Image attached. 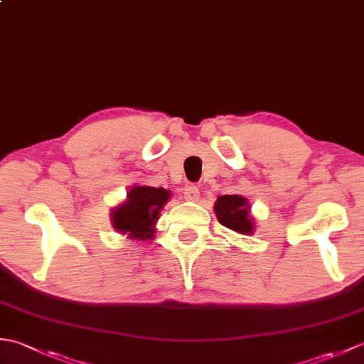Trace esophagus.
Instances as JSON below:
<instances>
[{"label": "esophagus", "mask_w": 364, "mask_h": 364, "mask_svg": "<svg viewBox=\"0 0 364 364\" xmlns=\"http://www.w3.org/2000/svg\"><path fill=\"white\" fill-rule=\"evenodd\" d=\"M200 197V191L194 184H188L186 188H184V198L188 200V202H196Z\"/></svg>", "instance_id": "esophagus-1"}]
</instances>
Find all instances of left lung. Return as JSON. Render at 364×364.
I'll use <instances>...</instances> for the list:
<instances>
[{
    "label": "left lung",
    "instance_id": "obj_1",
    "mask_svg": "<svg viewBox=\"0 0 364 364\" xmlns=\"http://www.w3.org/2000/svg\"><path fill=\"white\" fill-rule=\"evenodd\" d=\"M214 213L223 227L241 235L253 233V219L250 206L242 196H220L214 203Z\"/></svg>",
    "mask_w": 364,
    "mask_h": 364
}]
</instances>
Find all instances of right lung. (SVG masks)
Returning a JSON list of instances; mask_svg holds the SVG:
<instances>
[{
	"instance_id": "add662e5",
	"label": "right lung",
	"mask_w": 364,
	"mask_h": 364,
	"mask_svg": "<svg viewBox=\"0 0 364 364\" xmlns=\"http://www.w3.org/2000/svg\"><path fill=\"white\" fill-rule=\"evenodd\" d=\"M168 197L170 192L162 188L134 186L128 192L127 202L112 210V227L131 239H151L154 223Z\"/></svg>"
}]
</instances>
